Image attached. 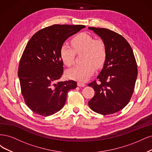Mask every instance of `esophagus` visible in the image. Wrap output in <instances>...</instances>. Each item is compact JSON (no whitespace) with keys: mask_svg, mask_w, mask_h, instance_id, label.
<instances>
[{"mask_svg":"<svg viewBox=\"0 0 152 152\" xmlns=\"http://www.w3.org/2000/svg\"><path fill=\"white\" fill-rule=\"evenodd\" d=\"M77 85L78 86H80V87H84V86H85V83H83V82H80V81L77 82Z\"/></svg>","mask_w":152,"mask_h":152,"instance_id":"1","label":"esophagus"}]
</instances>
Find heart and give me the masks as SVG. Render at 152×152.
I'll list each match as a JSON object with an SVG mask.
<instances>
[{"label": "heart", "instance_id": "heart-1", "mask_svg": "<svg viewBox=\"0 0 152 152\" xmlns=\"http://www.w3.org/2000/svg\"><path fill=\"white\" fill-rule=\"evenodd\" d=\"M71 46L67 43L62 45L60 56L65 65L70 67L75 63L76 53H84L82 62L84 63L71 68L67 71L70 79L85 81L93 75L96 68L101 67L105 62L106 49L105 44L100 39H96L85 33L77 34L71 40Z\"/></svg>", "mask_w": 152, "mask_h": 152}]
</instances>
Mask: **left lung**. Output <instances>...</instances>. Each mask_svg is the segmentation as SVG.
<instances>
[{"label":"left lung","instance_id":"8db88e82","mask_svg":"<svg viewBox=\"0 0 152 152\" xmlns=\"http://www.w3.org/2000/svg\"><path fill=\"white\" fill-rule=\"evenodd\" d=\"M104 42L106 58L104 67L95 80L88 86L95 95L88 102L90 109L102 115L121 110L129 103L134 91L138 75L133 51L126 39L106 28L89 27Z\"/></svg>","mask_w":152,"mask_h":152}]
</instances>
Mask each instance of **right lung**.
<instances>
[{"label":"right lung","instance_id":"right-lung-1","mask_svg":"<svg viewBox=\"0 0 152 152\" xmlns=\"http://www.w3.org/2000/svg\"><path fill=\"white\" fill-rule=\"evenodd\" d=\"M84 28L54 24L38 31L28 42L19 62L18 77L24 102L34 113L45 117L56 113L64 105L67 92L76 88L73 80L56 82L64 71L62 45Z\"/></svg>","mask_w":152,"mask_h":152}]
</instances>
